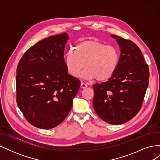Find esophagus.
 Segmentation results:
<instances>
[{
	"label": "esophagus",
	"mask_w": 160,
	"mask_h": 160,
	"mask_svg": "<svg viewBox=\"0 0 160 160\" xmlns=\"http://www.w3.org/2000/svg\"><path fill=\"white\" fill-rule=\"evenodd\" d=\"M88 84H86L85 83H84V82H81V88H83V89H85V88H88Z\"/></svg>",
	"instance_id": "1"
}]
</instances>
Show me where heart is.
Segmentation results:
<instances>
[{
    "label": "heart",
    "mask_w": 160,
    "mask_h": 160,
    "mask_svg": "<svg viewBox=\"0 0 160 160\" xmlns=\"http://www.w3.org/2000/svg\"><path fill=\"white\" fill-rule=\"evenodd\" d=\"M75 53L69 51L65 57V66L69 73L78 77L82 69L87 68L81 76L85 79L96 78L106 81L111 78L119 61V52L112 45L88 41L81 42L75 47Z\"/></svg>",
    "instance_id": "heart-1"
}]
</instances>
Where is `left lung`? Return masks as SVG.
<instances>
[{
  "mask_svg": "<svg viewBox=\"0 0 160 160\" xmlns=\"http://www.w3.org/2000/svg\"><path fill=\"white\" fill-rule=\"evenodd\" d=\"M120 48L119 63L106 82L93 85V108L105 122L119 125L128 122L142 108L149 83L148 65L133 42L114 35Z\"/></svg>",
  "mask_w": 160,
  "mask_h": 160,
  "instance_id": "1",
  "label": "left lung"
}]
</instances>
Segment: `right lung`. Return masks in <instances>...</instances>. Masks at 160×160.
<instances>
[{
  "instance_id": "add662e5",
  "label": "right lung",
  "mask_w": 160,
  "mask_h": 160,
  "mask_svg": "<svg viewBox=\"0 0 160 160\" xmlns=\"http://www.w3.org/2000/svg\"><path fill=\"white\" fill-rule=\"evenodd\" d=\"M67 32L51 36L30 47L17 69V102L33 126L51 129L72 106L80 81L68 73L64 60Z\"/></svg>"
}]
</instances>
